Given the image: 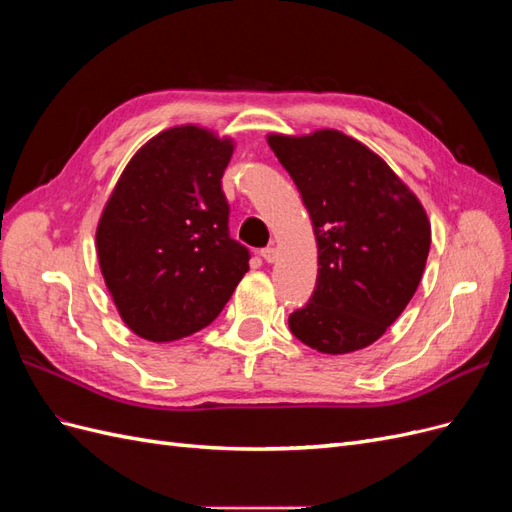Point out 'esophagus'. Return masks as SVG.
<instances>
[{
	"label": "esophagus",
	"mask_w": 512,
	"mask_h": 512,
	"mask_svg": "<svg viewBox=\"0 0 512 512\" xmlns=\"http://www.w3.org/2000/svg\"><path fill=\"white\" fill-rule=\"evenodd\" d=\"M260 256L265 258L267 262H275L277 260V247H273V245L265 247V250H260Z\"/></svg>",
	"instance_id": "34e87169"
}]
</instances>
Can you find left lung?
I'll list each match as a JSON object with an SVG mask.
<instances>
[{
	"instance_id": "left-lung-1",
	"label": "left lung",
	"mask_w": 512,
	"mask_h": 512,
	"mask_svg": "<svg viewBox=\"0 0 512 512\" xmlns=\"http://www.w3.org/2000/svg\"><path fill=\"white\" fill-rule=\"evenodd\" d=\"M312 218L318 277L288 327L309 348H367L404 312L421 284L431 224L391 166L339 130L269 134Z\"/></svg>"
}]
</instances>
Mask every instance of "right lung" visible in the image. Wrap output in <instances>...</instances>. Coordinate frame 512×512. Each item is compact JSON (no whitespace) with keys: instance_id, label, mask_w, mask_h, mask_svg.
<instances>
[{"instance_id":"1","label":"right lung","mask_w":512,"mask_h":512,"mask_svg":"<svg viewBox=\"0 0 512 512\" xmlns=\"http://www.w3.org/2000/svg\"><path fill=\"white\" fill-rule=\"evenodd\" d=\"M232 151L207 128H168L134 153L106 200L100 271L138 337L162 344L205 329L250 271V252L228 232L222 177Z\"/></svg>"}]
</instances>
